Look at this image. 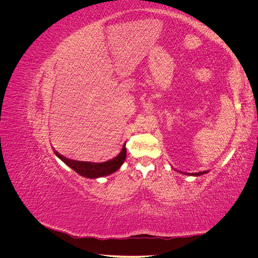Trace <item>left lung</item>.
Segmentation results:
<instances>
[{
    "label": "left lung",
    "mask_w": 258,
    "mask_h": 258,
    "mask_svg": "<svg viewBox=\"0 0 258 258\" xmlns=\"http://www.w3.org/2000/svg\"><path fill=\"white\" fill-rule=\"evenodd\" d=\"M181 173H183V172H181ZM205 173H208V171H204V172H196V173H186V172H184V174H187V175H192V176H200V175L205 174Z\"/></svg>",
    "instance_id": "obj_1"
}]
</instances>
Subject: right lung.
Returning a JSON list of instances; mask_svg holds the SVG:
<instances>
[{
    "label": "right lung",
    "mask_w": 258,
    "mask_h": 258,
    "mask_svg": "<svg viewBox=\"0 0 258 258\" xmlns=\"http://www.w3.org/2000/svg\"><path fill=\"white\" fill-rule=\"evenodd\" d=\"M54 154H56L57 157H59L62 161H63L67 166L73 169L75 172H77L80 175L84 177H88V178H98V177L110 175L114 173L115 171L118 170L121 167L124 159H126L127 151H126V143H124L118 155H116L114 158L103 162L72 160L64 157V156H62L57 151H54Z\"/></svg>",
    "instance_id": "right-lung-1"
}]
</instances>
